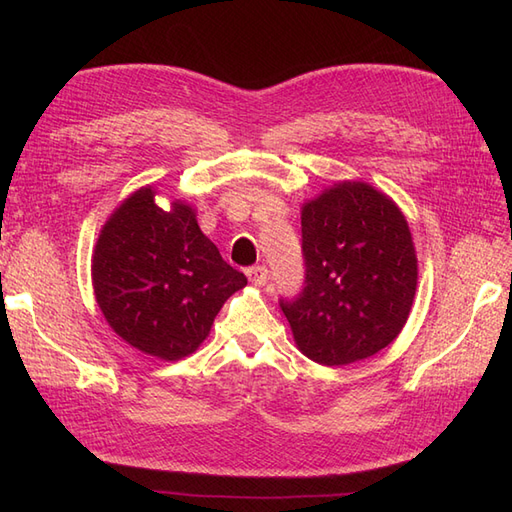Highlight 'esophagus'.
I'll return each instance as SVG.
<instances>
[{
  "label": "esophagus",
  "mask_w": 512,
  "mask_h": 512,
  "mask_svg": "<svg viewBox=\"0 0 512 512\" xmlns=\"http://www.w3.org/2000/svg\"><path fill=\"white\" fill-rule=\"evenodd\" d=\"M245 275H247V280H250L254 286H265L267 280H269L267 267H260V265H258V267H252V269H247Z\"/></svg>",
  "instance_id": "1"
}]
</instances>
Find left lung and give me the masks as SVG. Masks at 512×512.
Instances as JSON below:
<instances>
[{
  "instance_id": "obj_1",
  "label": "left lung",
  "mask_w": 512,
  "mask_h": 512,
  "mask_svg": "<svg viewBox=\"0 0 512 512\" xmlns=\"http://www.w3.org/2000/svg\"><path fill=\"white\" fill-rule=\"evenodd\" d=\"M305 288L282 301L297 348L348 365L389 346L408 322L418 258L406 215L365 181H337L301 205Z\"/></svg>"
}]
</instances>
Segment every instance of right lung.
<instances>
[{
    "label": "right lung",
    "mask_w": 512,
    "mask_h": 512,
    "mask_svg": "<svg viewBox=\"0 0 512 512\" xmlns=\"http://www.w3.org/2000/svg\"><path fill=\"white\" fill-rule=\"evenodd\" d=\"M156 194L145 185L108 215L91 256V284L108 327L123 342L179 361L205 342L247 277L226 265L190 203L173 200L162 209Z\"/></svg>",
    "instance_id": "1"
}]
</instances>
